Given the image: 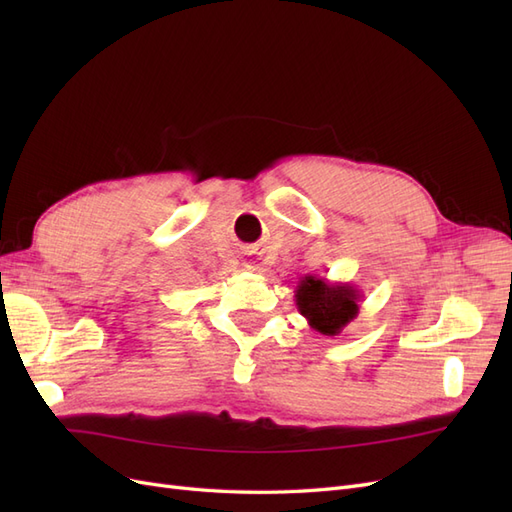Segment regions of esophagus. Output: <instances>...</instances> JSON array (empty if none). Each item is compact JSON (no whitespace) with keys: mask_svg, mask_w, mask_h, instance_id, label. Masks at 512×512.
Instances as JSON below:
<instances>
[{"mask_svg":"<svg viewBox=\"0 0 512 512\" xmlns=\"http://www.w3.org/2000/svg\"><path fill=\"white\" fill-rule=\"evenodd\" d=\"M243 267L247 269V271H252V273H260V271H265V265H262V258H260V254L256 252V250H245V254H243Z\"/></svg>","mask_w":512,"mask_h":512,"instance_id":"1","label":"esophagus"}]
</instances>
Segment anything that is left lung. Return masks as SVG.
<instances>
[{"mask_svg": "<svg viewBox=\"0 0 512 512\" xmlns=\"http://www.w3.org/2000/svg\"><path fill=\"white\" fill-rule=\"evenodd\" d=\"M294 297L309 327L322 335H339L359 316L361 292L350 284H331L324 277L305 275Z\"/></svg>", "mask_w": 512, "mask_h": 512, "instance_id": "obj_1", "label": "left lung"}]
</instances>
